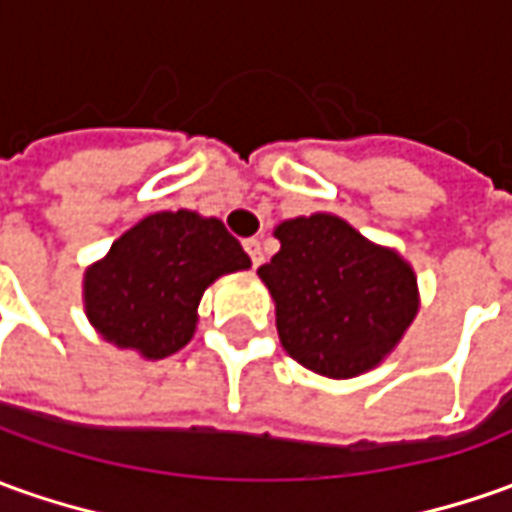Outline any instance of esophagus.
<instances>
[{
  "label": "esophagus",
  "mask_w": 512,
  "mask_h": 512,
  "mask_svg": "<svg viewBox=\"0 0 512 512\" xmlns=\"http://www.w3.org/2000/svg\"><path fill=\"white\" fill-rule=\"evenodd\" d=\"M243 249H246L249 257H252V266H260V263H263V249H260V241H257V238L243 241Z\"/></svg>",
  "instance_id": "obj_1"
}]
</instances>
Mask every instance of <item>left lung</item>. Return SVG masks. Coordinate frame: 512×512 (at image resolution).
Listing matches in <instances>:
<instances>
[{"mask_svg": "<svg viewBox=\"0 0 512 512\" xmlns=\"http://www.w3.org/2000/svg\"><path fill=\"white\" fill-rule=\"evenodd\" d=\"M274 238L280 252L257 274L285 353L336 381L378 367L420 311L412 263L333 212L288 218Z\"/></svg>", "mask_w": 512, "mask_h": 512, "instance_id": "obj_1", "label": "left lung"}]
</instances>
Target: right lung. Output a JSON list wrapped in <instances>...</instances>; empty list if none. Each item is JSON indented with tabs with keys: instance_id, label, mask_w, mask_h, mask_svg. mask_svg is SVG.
Here are the masks:
<instances>
[{
	"instance_id": "obj_1",
	"label": "right lung",
	"mask_w": 512,
	"mask_h": 512,
	"mask_svg": "<svg viewBox=\"0 0 512 512\" xmlns=\"http://www.w3.org/2000/svg\"><path fill=\"white\" fill-rule=\"evenodd\" d=\"M249 266V255L218 218L154 212L86 266L83 311L106 342L159 361L193 339L204 291Z\"/></svg>"
}]
</instances>
